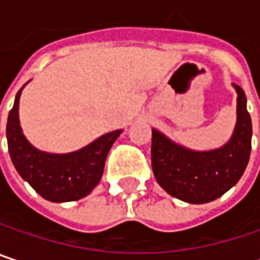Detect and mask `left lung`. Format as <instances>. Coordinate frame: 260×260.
I'll return each mask as SVG.
<instances>
[{"mask_svg":"<svg viewBox=\"0 0 260 260\" xmlns=\"http://www.w3.org/2000/svg\"><path fill=\"white\" fill-rule=\"evenodd\" d=\"M234 85L238 91V120L231 141L221 149L188 150L152 129L153 175L170 196L188 203H208L241 179L251 152V119L244 90Z\"/></svg>","mask_w":260,"mask_h":260,"instance_id":"1","label":"left lung"}]
</instances>
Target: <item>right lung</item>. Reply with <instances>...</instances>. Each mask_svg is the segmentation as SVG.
I'll use <instances>...</instances> for the list:
<instances>
[{
    "instance_id": "right-lung-1",
    "label": "right lung",
    "mask_w": 260,
    "mask_h": 260,
    "mask_svg": "<svg viewBox=\"0 0 260 260\" xmlns=\"http://www.w3.org/2000/svg\"><path fill=\"white\" fill-rule=\"evenodd\" d=\"M7 119V144L18 173L43 199L49 202H74L87 196L102 178L107 155L122 131L105 134L84 149L54 155L32 147L25 140L18 117L19 96Z\"/></svg>"
}]
</instances>
